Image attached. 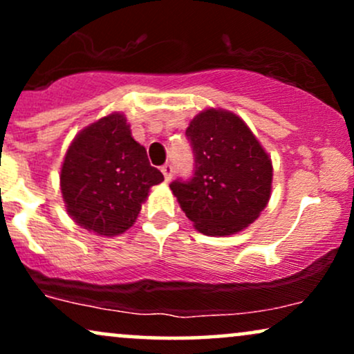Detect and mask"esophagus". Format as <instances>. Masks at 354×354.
Returning a JSON list of instances; mask_svg holds the SVG:
<instances>
[{
  "instance_id": "1",
  "label": "esophagus",
  "mask_w": 354,
  "mask_h": 354,
  "mask_svg": "<svg viewBox=\"0 0 354 354\" xmlns=\"http://www.w3.org/2000/svg\"><path fill=\"white\" fill-rule=\"evenodd\" d=\"M161 173H163L165 181H169V180H171V176H173V166L171 165L161 166Z\"/></svg>"
}]
</instances>
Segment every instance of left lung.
Returning a JSON list of instances; mask_svg holds the SVG:
<instances>
[{
	"instance_id": "obj_1",
	"label": "left lung",
	"mask_w": 354,
	"mask_h": 354,
	"mask_svg": "<svg viewBox=\"0 0 354 354\" xmlns=\"http://www.w3.org/2000/svg\"><path fill=\"white\" fill-rule=\"evenodd\" d=\"M186 136L194 154L188 181L169 185L200 233L228 236L245 230L266 208L273 165L245 121L225 109H205Z\"/></svg>"
}]
</instances>
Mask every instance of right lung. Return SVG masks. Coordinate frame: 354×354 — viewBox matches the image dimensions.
<instances>
[{
    "mask_svg": "<svg viewBox=\"0 0 354 354\" xmlns=\"http://www.w3.org/2000/svg\"><path fill=\"white\" fill-rule=\"evenodd\" d=\"M121 113L101 118L73 140L61 166V193L81 228L116 236L136 221L149 188L163 181Z\"/></svg>",
    "mask_w": 354,
    "mask_h": 354,
    "instance_id": "obj_1",
    "label": "right lung"
}]
</instances>
